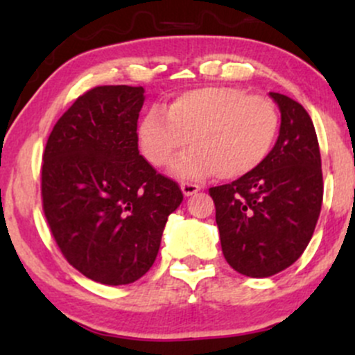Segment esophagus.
I'll list each match as a JSON object with an SVG mask.
<instances>
[{"instance_id":"esophagus-1","label":"esophagus","mask_w":355,"mask_h":355,"mask_svg":"<svg viewBox=\"0 0 355 355\" xmlns=\"http://www.w3.org/2000/svg\"><path fill=\"white\" fill-rule=\"evenodd\" d=\"M180 187H182L183 195H187V197H189V195L197 193V191L200 190V185H197V183H191V182H182Z\"/></svg>"}]
</instances>
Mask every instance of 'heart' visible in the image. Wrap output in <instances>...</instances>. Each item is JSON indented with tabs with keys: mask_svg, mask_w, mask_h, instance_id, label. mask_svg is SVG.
Here are the masks:
<instances>
[{
	"mask_svg": "<svg viewBox=\"0 0 355 355\" xmlns=\"http://www.w3.org/2000/svg\"><path fill=\"white\" fill-rule=\"evenodd\" d=\"M280 116L274 101L235 87H203L173 96L165 112L150 108L138 123V146L153 166L173 164L182 177L232 180L259 168L274 150Z\"/></svg>",
	"mask_w": 355,
	"mask_h": 355,
	"instance_id": "b5f03b06",
	"label": "heart"
}]
</instances>
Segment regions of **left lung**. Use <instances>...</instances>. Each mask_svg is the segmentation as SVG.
Instances as JSON below:
<instances>
[{
	"label": "left lung",
	"instance_id": "obj_1",
	"mask_svg": "<svg viewBox=\"0 0 355 355\" xmlns=\"http://www.w3.org/2000/svg\"><path fill=\"white\" fill-rule=\"evenodd\" d=\"M282 123L259 168L211 187L222 252L247 277H270L291 267L311 242L320 215L324 182L315 128L295 100L270 93Z\"/></svg>",
	"mask_w": 355,
	"mask_h": 355
}]
</instances>
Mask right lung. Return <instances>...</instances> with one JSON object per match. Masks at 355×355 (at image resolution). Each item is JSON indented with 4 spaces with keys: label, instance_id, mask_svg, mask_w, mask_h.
Returning <instances> with one entry per match:
<instances>
[{
    "label": "right lung",
    "instance_id": "add662e5",
    "mask_svg": "<svg viewBox=\"0 0 355 355\" xmlns=\"http://www.w3.org/2000/svg\"><path fill=\"white\" fill-rule=\"evenodd\" d=\"M141 87L88 89L53 126L43 152L42 202L68 263L105 285L132 284L157 259L183 193L138 152Z\"/></svg>",
    "mask_w": 355,
    "mask_h": 355
}]
</instances>
